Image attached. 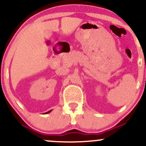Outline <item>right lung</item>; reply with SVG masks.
I'll list each match as a JSON object with an SVG mask.
<instances>
[{"label":"right lung","mask_w":146,"mask_h":146,"mask_svg":"<svg viewBox=\"0 0 146 146\" xmlns=\"http://www.w3.org/2000/svg\"><path fill=\"white\" fill-rule=\"evenodd\" d=\"M51 111H48V112H47V113H49V112H50Z\"/></svg>","instance_id":"1"}]
</instances>
